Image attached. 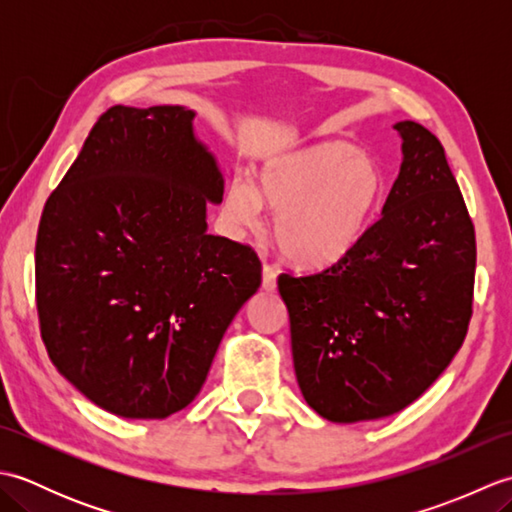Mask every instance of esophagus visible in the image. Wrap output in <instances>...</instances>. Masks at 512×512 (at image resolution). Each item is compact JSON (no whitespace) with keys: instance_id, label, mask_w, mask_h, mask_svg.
I'll return each instance as SVG.
<instances>
[{"instance_id":"34e87169","label":"esophagus","mask_w":512,"mask_h":512,"mask_svg":"<svg viewBox=\"0 0 512 512\" xmlns=\"http://www.w3.org/2000/svg\"><path fill=\"white\" fill-rule=\"evenodd\" d=\"M262 286H264V290H275V286H277V270L270 264H264Z\"/></svg>"}]
</instances>
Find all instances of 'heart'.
I'll list each match as a JSON object with an SVG mask.
<instances>
[{"mask_svg": "<svg viewBox=\"0 0 512 512\" xmlns=\"http://www.w3.org/2000/svg\"><path fill=\"white\" fill-rule=\"evenodd\" d=\"M385 176L372 158L343 140H323L264 162L255 184L235 178L224 213L242 228L277 211L279 248L301 266H330L350 255L374 222Z\"/></svg>", "mask_w": 512, "mask_h": 512, "instance_id": "1", "label": "heart"}]
</instances>
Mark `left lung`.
Listing matches in <instances>:
<instances>
[{
	"label": "left lung",
	"instance_id": "left-lung-1",
	"mask_svg": "<svg viewBox=\"0 0 512 512\" xmlns=\"http://www.w3.org/2000/svg\"><path fill=\"white\" fill-rule=\"evenodd\" d=\"M396 129L405 158L361 242L277 279L301 394L332 422L411 405L458 354L473 314L475 226L444 147L413 121Z\"/></svg>",
	"mask_w": 512,
	"mask_h": 512
}]
</instances>
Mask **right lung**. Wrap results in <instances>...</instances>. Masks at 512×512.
Instances as JSON below:
<instances>
[{"label":"right lung","instance_id":"right-lung-1","mask_svg":"<svg viewBox=\"0 0 512 512\" xmlns=\"http://www.w3.org/2000/svg\"><path fill=\"white\" fill-rule=\"evenodd\" d=\"M191 121L180 105L110 107L41 213L43 345L85 398L123 418L187 407L262 284L253 246L206 233L224 180Z\"/></svg>","mask_w":512,"mask_h":512}]
</instances>
